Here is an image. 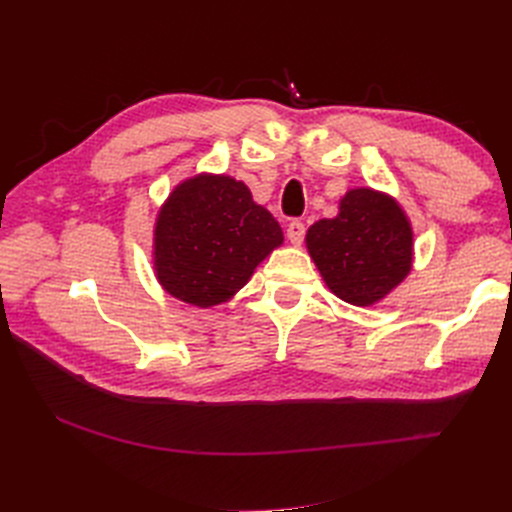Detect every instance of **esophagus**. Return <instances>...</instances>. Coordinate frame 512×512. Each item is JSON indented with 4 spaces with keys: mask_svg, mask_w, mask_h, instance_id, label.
<instances>
[{
    "mask_svg": "<svg viewBox=\"0 0 512 512\" xmlns=\"http://www.w3.org/2000/svg\"><path fill=\"white\" fill-rule=\"evenodd\" d=\"M286 235H288V241H290L292 245H301V241H303V237H305V224L299 222V220L290 222V224H288V230H286Z\"/></svg>",
    "mask_w": 512,
    "mask_h": 512,
    "instance_id": "obj_1",
    "label": "esophagus"
}]
</instances>
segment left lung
Returning a JSON list of instances; mask_svg holds the SVG:
<instances>
[{"label":"left lung","mask_w":512,"mask_h":512,"mask_svg":"<svg viewBox=\"0 0 512 512\" xmlns=\"http://www.w3.org/2000/svg\"><path fill=\"white\" fill-rule=\"evenodd\" d=\"M305 245L324 284L356 307L380 303L412 271L408 215L393 196L371 188L348 190L333 220L309 226Z\"/></svg>","instance_id":"8db88e82"}]
</instances>
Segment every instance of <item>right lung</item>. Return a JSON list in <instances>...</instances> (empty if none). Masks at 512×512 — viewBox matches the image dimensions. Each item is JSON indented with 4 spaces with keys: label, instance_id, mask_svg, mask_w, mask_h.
I'll use <instances>...</instances> for the list:
<instances>
[{
    "label": "right lung",
    "instance_id": "obj_1",
    "mask_svg": "<svg viewBox=\"0 0 512 512\" xmlns=\"http://www.w3.org/2000/svg\"><path fill=\"white\" fill-rule=\"evenodd\" d=\"M284 232L228 175L200 173L168 194L153 228V271L175 299L196 307L230 301Z\"/></svg>",
    "mask_w": 512,
    "mask_h": 512
}]
</instances>
